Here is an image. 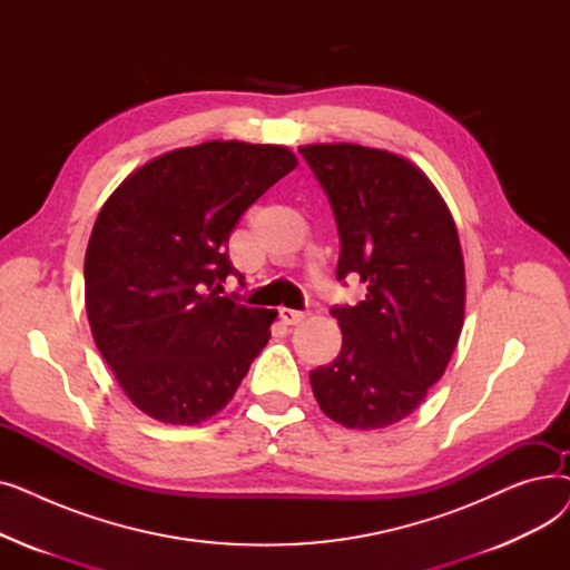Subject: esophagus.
Listing matches in <instances>:
<instances>
[{"mask_svg":"<svg viewBox=\"0 0 570 570\" xmlns=\"http://www.w3.org/2000/svg\"><path fill=\"white\" fill-rule=\"evenodd\" d=\"M279 316H282V321H284L286 325H297V323H303L309 314H307V312H297V309L282 307V309H279Z\"/></svg>","mask_w":570,"mask_h":570,"instance_id":"1","label":"esophagus"}]
</instances>
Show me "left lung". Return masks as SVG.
<instances>
[{
	"label": "left lung",
	"mask_w": 570,
	"mask_h": 570,
	"mask_svg": "<svg viewBox=\"0 0 570 570\" xmlns=\"http://www.w3.org/2000/svg\"><path fill=\"white\" fill-rule=\"evenodd\" d=\"M301 155L331 200L337 279L367 284L337 305L342 351L309 372L318 406L351 430H381L421 406L464 323V261L455 222L411 161L363 145H307Z\"/></svg>",
	"instance_id": "obj_1"
}]
</instances>
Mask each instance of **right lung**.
I'll return each mask as SVG.
<instances>
[{
  "label": "right lung",
  "instance_id": "right-lung-1",
  "mask_svg": "<svg viewBox=\"0 0 570 570\" xmlns=\"http://www.w3.org/2000/svg\"><path fill=\"white\" fill-rule=\"evenodd\" d=\"M297 166L279 145L209 140L131 173L85 254L89 327L127 397L170 425L222 411L277 312L222 295L239 217Z\"/></svg>",
  "mask_w": 570,
  "mask_h": 570
}]
</instances>
